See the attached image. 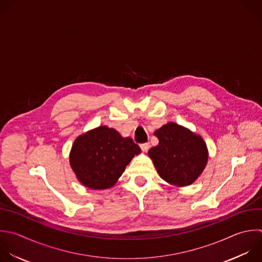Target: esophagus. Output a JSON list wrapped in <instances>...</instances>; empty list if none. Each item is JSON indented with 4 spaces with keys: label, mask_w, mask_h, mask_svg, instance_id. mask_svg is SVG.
Returning a JSON list of instances; mask_svg holds the SVG:
<instances>
[{
    "label": "esophagus",
    "mask_w": 262,
    "mask_h": 262,
    "mask_svg": "<svg viewBox=\"0 0 262 262\" xmlns=\"http://www.w3.org/2000/svg\"><path fill=\"white\" fill-rule=\"evenodd\" d=\"M140 148H141V150L143 152H146L148 150V148H149V143H142V144H140Z\"/></svg>",
    "instance_id": "1"
}]
</instances>
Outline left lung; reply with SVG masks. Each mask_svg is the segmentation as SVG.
<instances>
[{"mask_svg":"<svg viewBox=\"0 0 262 262\" xmlns=\"http://www.w3.org/2000/svg\"><path fill=\"white\" fill-rule=\"evenodd\" d=\"M159 144L148 150L158 174L175 186L193 183L208 162V148L204 139L174 122L155 131Z\"/></svg>","mask_w":262,"mask_h":262,"instance_id":"1","label":"left lung"}]
</instances>
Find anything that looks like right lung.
Listing matches in <instances>:
<instances>
[{
	"mask_svg": "<svg viewBox=\"0 0 262 262\" xmlns=\"http://www.w3.org/2000/svg\"><path fill=\"white\" fill-rule=\"evenodd\" d=\"M141 152L130 137L116 129L99 126L78 136L70 152V164L77 179L91 189L116 184L131 160Z\"/></svg>",
	"mask_w": 262,
	"mask_h": 262,
	"instance_id": "right-lung-1",
	"label": "right lung"
}]
</instances>
